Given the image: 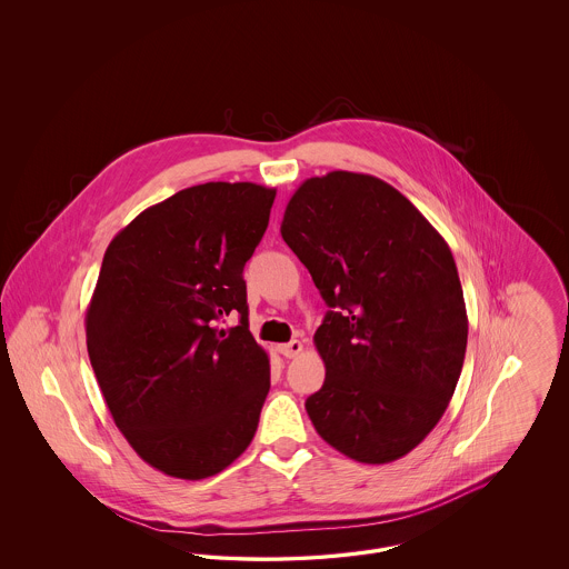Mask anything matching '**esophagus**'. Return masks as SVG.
<instances>
[{
  "mask_svg": "<svg viewBox=\"0 0 569 569\" xmlns=\"http://www.w3.org/2000/svg\"><path fill=\"white\" fill-rule=\"evenodd\" d=\"M277 350H279V353H283L286 358H297L298 353L305 350V346H302V341L295 339V341H290V343H281V346H277Z\"/></svg>",
  "mask_w": 569,
  "mask_h": 569,
  "instance_id": "1",
  "label": "esophagus"
}]
</instances>
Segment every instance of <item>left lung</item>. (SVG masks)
Masks as SVG:
<instances>
[{"instance_id": "8db88e82", "label": "left lung", "mask_w": 569, "mask_h": 569, "mask_svg": "<svg viewBox=\"0 0 569 569\" xmlns=\"http://www.w3.org/2000/svg\"><path fill=\"white\" fill-rule=\"evenodd\" d=\"M281 237L332 307L313 335L316 431L358 462L406 457L443 416L467 350L450 247L401 191L348 170L302 181Z\"/></svg>"}]
</instances>
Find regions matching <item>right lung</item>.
I'll return each instance as SVG.
<instances>
[{"label":"right lung","mask_w":569,"mask_h":569,"mask_svg":"<svg viewBox=\"0 0 569 569\" xmlns=\"http://www.w3.org/2000/svg\"><path fill=\"white\" fill-rule=\"evenodd\" d=\"M274 193L193 186L144 209L107 247L84 316L87 352L117 429L170 478L216 476L258 429L271 367L247 325L243 269ZM234 312L239 327L216 328Z\"/></svg>","instance_id":"obj_1"}]
</instances>
